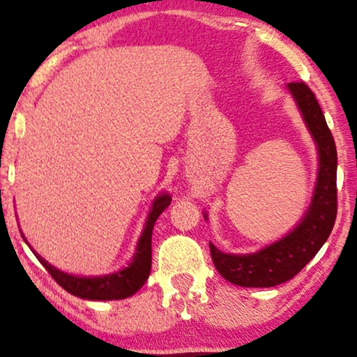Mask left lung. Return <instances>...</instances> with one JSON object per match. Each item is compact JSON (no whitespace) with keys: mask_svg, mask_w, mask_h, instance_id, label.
Segmentation results:
<instances>
[{"mask_svg":"<svg viewBox=\"0 0 357 357\" xmlns=\"http://www.w3.org/2000/svg\"><path fill=\"white\" fill-rule=\"evenodd\" d=\"M287 90L302 114L310 136L317 144L318 174L312 202L295 225L280 239L249 254L220 251L210 243L211 259L221 277L239 287H275L290 280L320 251L336 220L337 155L323 111L305 83H289ZM205 220L206 213H203Z\"/></svg>","mask_w":357,"mask_h":357,"instance_id":"obj_1","label":"left lung"}]
</instances>
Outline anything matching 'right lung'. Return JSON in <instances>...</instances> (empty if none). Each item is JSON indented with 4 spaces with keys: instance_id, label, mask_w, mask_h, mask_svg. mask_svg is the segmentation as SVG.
Instances as JSON below:
<instances>
[{
    "instance_id": "1",
    "label": "right lung",
    "mask_w": 357,
    "mask_h": 357,
    "mask_svg": "<svg viewBox=\"0 0 357 357\" xmlns=\"http://www.w3.org/2000/svg\"><path fill=\"white\" fill-rule=\"evenodd\" d=\"M170 202H172V197L167 192H162L160 195L155 197V200L152 202L149 215L146 218L144 229L139 236L136 254L132 256V261L126 267L116 272H111V274L88 277L67 274V272L60 271L57 267H54L52 264H49L44 257H40L34 249H32V252L36 254L39 262L49 271V274L54 277V280L62 289H66L68 294L75 295V297L85 300L128 298L136 294L146 284V280L149 279L152 264V229H154V225L160 216V213L170 205ZM22 239L26 241L24 236H22Z\"/></svg>"
}]
</instances>
